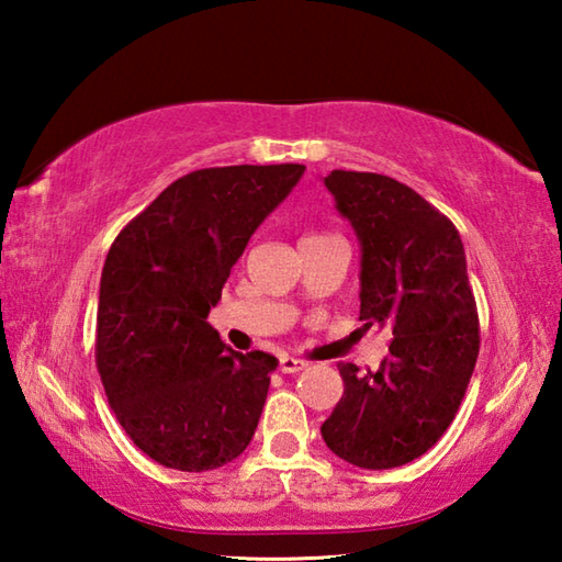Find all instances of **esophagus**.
I'll list each match as a JSON object with an SVG mask.
<instances>
[{
    "mask_svg": "<svg viewBox=\"0 0 562 562\" xmlns=\"http://www.w3.org/2000/svg\"><path fill=\"white\" fill-rule=\"evenodd\" d=\"M307 367V361L304 359H297V357H280V372L282 374H297V372H302V369Z\"/></svg>",
    "mask_w": 562,
    "mask_h": 562,
    "instance_id": "obj_1",
    "label": "esophagus"
}]
</instances>
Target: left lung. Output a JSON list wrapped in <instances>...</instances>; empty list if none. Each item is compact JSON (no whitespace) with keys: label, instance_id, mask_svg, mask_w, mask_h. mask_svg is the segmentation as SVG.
Here are the masks:
<instances>
[{"label":"left lung","instance_id":"left-lung-1","mask_svg":"<svg viewBox=\"0 0 562 562\" xmlns=\"http://www.w3.org/2000/svg\"><path fill=\"white\" fill-rule=\"evenodd\" d=\"M325 186L359 240V319L389 325L394 339L376 372L339 364L345 394L322 439L359 469H396L449 429L479 357L463 243L449 217L394 178L331 170Z\"/></svg>","mask_w":562,"mask_h":562}]
</instances>
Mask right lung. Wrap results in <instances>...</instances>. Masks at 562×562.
<instances>
[{
    "mask_svg": "<svg viewBox=\"0 0 562 562\" xmlns=\"http://www.w3.org/2000/svg\"><path fill=\"white\" fill-rule=\"evenodd\" d=\"M302 173L300 164L193 170L111 245L97 367L123 431L166 469H221L252 441L278 359L223 345L207 312Z\"/></svg>",
    "mask_w": 562,
    "mask_h": 562,
    "instance_id": "1",
    "label": "right lung"
}]
</instances>
